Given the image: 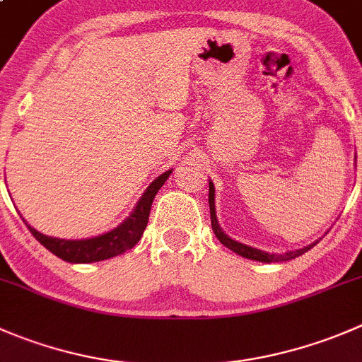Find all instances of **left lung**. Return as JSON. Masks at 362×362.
Instances as JSON below:
<instances>
[{
  "mask_svg": "<svg viewBox=\"0 0 362 362\" xmlns=\"http://www.w3.org/2000/svg\"><path fill=\"white\" fill-rule=\"evenodd\" d=\"M214 198H216V194H214V184L210 182L209 184V205H210V223H212V230L214 233H216V237L219 238V242L223 245H226L228 249H231L233 252H237V255L244 256V258H249V259H256V262H265V263H272V262H286V259H292V258H297V256L304 255L306 251H310L311 247H313L315 244L308 245V247L304 249H297V251H290V252H285V255H270V252H265V251H259V249H255V247H249V245H244L240 244V242H235L231 240L228 235L223 233V230L219 228V224H217V219H216V205H214Z\"/></svg>",
  "mask_w": 362,
  "mask_h": 362,
  "instance_id": "obj_1",
  "label": "left lung"
}]
</instances>
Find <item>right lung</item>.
<instances>
[{"mask_svg":"<svg viewBox=\"0 0 362 362\" xmlns=\"http://www.w3.org/2000/svg\"><path fill=\"white\" fill-rule=\"evenodd\" d=\"M170 173L171 170L163 173L160 177H157V180H153L152 184H150V187L145 191V194L141 196V199H139V203L136 205L131 217H129L124 224H120V226L115 228L113 231H110V233L106 235L86 238V240H63V238H52L47 237V235L38 233V231L33 230L31 226H28V230L31 231V235H33L45 249H49L52 255L65 259V262L92 263L100 262V259L113 258V256L122 255V252L129 251V249L134 247V245L138 244L143 231H145L146 224H148L150 206H152L153 198H156L157 191L164 185L166 178L170 177Z\"/></svg>","mask_w":362,"mask_h":362,"instance_id":"obj_1","label":"right lung"}]
</instances>
